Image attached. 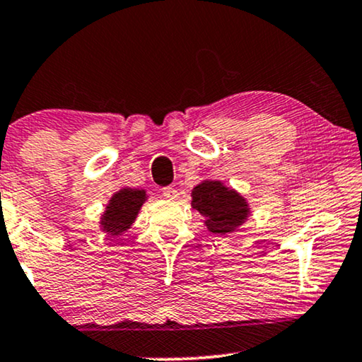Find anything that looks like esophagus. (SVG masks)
I'll use <instances>...</instances> for the list:
<instances>
[{
  "mask_svg": "<svg viewBox=\"0 0 362 362\" xmlns=\"http://www.w3.org/2000/svg\"><path fill=\"white\" fill-rule=\"evenodd\" d=\"M161 194L165 196L166 199H170V201H171V199H176V197L180 196V194H177V191L175 189V187H163Z\"/></svg>",
  "mask_w": 362,
  "mask_h": 362,
  "instance_id": "34e87169",
  "label": "esophagus"
}]
</instances>
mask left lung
Segmentation results:
<instances>
[{
  "instance_id": "left-lung-1",
  "label": "left lung",
  "mask_w": 362,
  "mask_h": 362,
  "mask_svg": "<svg viewBox=\"0 0 362 362\" xmlns=\"http://www.w3.org/2000/svg\"><path fill=\"white\" fill-rule=\"evenodd\" d=\"M192 209L206 217L204 224L212 234H230L240 227L250 214L245 197L221 181L206 180L191 192Z\"/></svg>"
}]
</instances>
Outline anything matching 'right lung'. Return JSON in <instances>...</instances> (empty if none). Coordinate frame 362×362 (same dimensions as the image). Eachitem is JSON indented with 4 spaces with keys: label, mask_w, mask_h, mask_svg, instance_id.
Here are the masks:
<instances>
[{
    "label": "right lung",
    "mask_w": 362,
    "mask_h": 362,
    "mask_svg": "<svg viewBox=\"0 0 362 362\" xmlns=\"http://www.w3.org/2000/svg\"><path fill=\"white\" fill-rule=\"evenodd\" d=\"M145 201V189L123 187V189L115 192L100 217L102 230L108 235H122L135 222L138 211Z\"/></svg>",
    "instance_id": "1"
}]
</instances>
